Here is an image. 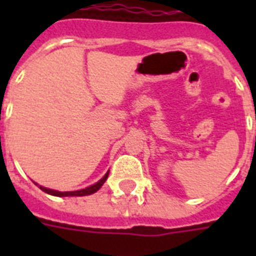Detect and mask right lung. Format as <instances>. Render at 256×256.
<instances>
[{"label": "right lung", "instance_id": "right-lung-1", "mask_svg": "<svg viewBox=\"0 0 256 256\" xmlns=\"http://www.w3.org/2000/svg\"><path fill=\"white\" fill-rule=\"evenodd\" d=\"M108 171L104 174V176L100 180H98L96 183L92 184V186L86 187V188H82V190H77V191H57V190H52V188H46L44 186H40L42 191H45L46 194L54 195V196H85V195H90L94 194L96 191H98L102 187V184L104 183V180L108 179ZM37 184V183H36Z\"/></svg>", "mask_w": 256, "mask_h": 256}]
</instances>
